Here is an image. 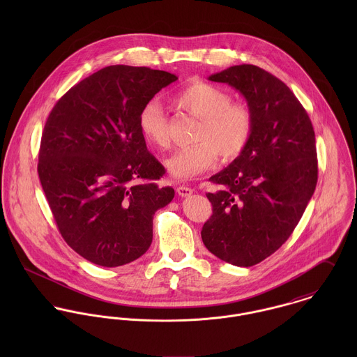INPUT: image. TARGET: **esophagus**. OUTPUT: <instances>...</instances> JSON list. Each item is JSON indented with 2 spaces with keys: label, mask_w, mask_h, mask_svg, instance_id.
<instances>
[{
  "label": "esophagus",
  "mask_w": 357,
  "mask_h": 357,
  "mask_svg": "<svg viewBox=\"0 0 357 357\" xmlns=\"http://www.w3.org/2000/svg\"><path fill=\"white\" fill-rule=\"evenodd\" d=\"M192 192H194V190H192L191 187H187V185H180V187H177V194H178L180 197H183V198L190 197Z\"/></svg>",
  "instance_id": "34e87169"
}]
</instances>
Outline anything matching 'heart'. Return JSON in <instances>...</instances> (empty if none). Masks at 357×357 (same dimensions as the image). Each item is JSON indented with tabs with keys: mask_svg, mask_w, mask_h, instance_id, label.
<instances>
[{
	"mask_svg": "<svg viewBox=\"0 0 357 357\" xmlns=\"http://www.w3.org/2000/svg\"><path fill=\"white\" fill-rule=\"evenodd\" d=\"M173 104L199 119L194 132L195 144L178 149L165 160L170 176L190 180L215 163L241 156L249 146L255 130V115L245 102H231V96L204 81L191 82L172 96ZM139 129L143 139L158 149L169 146L167 118L156 100L146 102L139 112Z\"/></svg>",
	"mask_w": 357,
	"mask_h": 357,
	"instance_id": "heart-1",
	"label": "heart"
}]
</instances>
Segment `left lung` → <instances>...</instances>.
<instances>
[{
  "label": "left lung",
  "instance_id": "1",
  "mask_svg": "<svg viewBox=\"0 0 357 357\" xmlns=\"http://www.w3.org/2000/svg\"><path fill=\"white\" fill-rule=\"evenodd\" d=\"M208 79L243 95L255 130L243 153L208 178L217 190L206 194L213 214L201 235L220 259L252 266L290 238L314 192V130L290 88L257 66H232Z\"/></svg>",
  "mask_w": 357,
  "mask_h": 357
}]
</instances>
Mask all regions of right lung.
<instances>
[{"instance_id":"obj_1","label":"right lung","mask_w":357,"mask_h":357,"mask_svg":"<svg viewBox=\"0 0 357 357\" xmlns=\"http://www.w3.org/2000/svg\"><path fill=\"white\" fill-rule=\"evenodd\" d=\"M177 77L149 67L108 66L74 85L52 108L38 176L57 229L85 259L129 264L153 242L155 211L174 198L156 181L165 167L139 129L146 102Z\"/></svg>"}]
</instances>
